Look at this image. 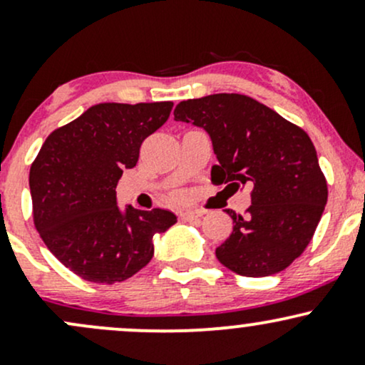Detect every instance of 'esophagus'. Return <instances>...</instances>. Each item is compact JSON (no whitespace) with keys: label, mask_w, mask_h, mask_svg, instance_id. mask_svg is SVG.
I'll list each match as a JSON object with an SVG mask.
<instances>
[{"label":"esophagus","mask_w":365,"mask_h":365,"mask_svg":"<svg viewBox=\"0 0 365 365\" xmlns=\"http://www.w3.org/2000/svg\"><path fill=\"white\" fill-rule=\"evenodd\" d=\"M202 215H204V212L199 211V209H185V211L180 212V217H182L183 221H194Z\"/></svg>","instance_id":"34e87169"}]
</instances>
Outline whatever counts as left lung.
<instances>
[{
  "label": "left lung",
  "mask_w": 365,
  "mask_h": 365,
  "mask_svg": "<svg viewBox=\"0 0 365 365\" xmlns=\"http://www.w3.org/2000/svg\"><path fill=\"white\" fill-rule=\"evenodd\" d=\"M173 115L211 139L217 159L211 168L215 185H254L249 215L242 217L226 209L233 232L216 249L217 261L250 278L290 266L311 242L328 200L326 178L307 133L242 94L188 99L177 104Z\"/></svg>",
  "instance_id": "1"
}]
</instances>
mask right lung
Listing matches in <instances>:
<instances>
[{
    "instance_id": "1",
    "label": "right lung",
    "mask_w": 365,
    "mask_h": 365,
    "mask_svg": "<svg viewBox=\"0 0 365 365\" xmlns=\"http://www.w3.org/2000/svg\"><path fill=\"white\" fill-rule=\"evenodd\" d=\"M173 103H101L54 130L29 175L34 223L63 266L87 282L118 283L148 266L154 237L177 223L166 209L118 206L116 185Z\"/></svg>"
}]
</instances>
